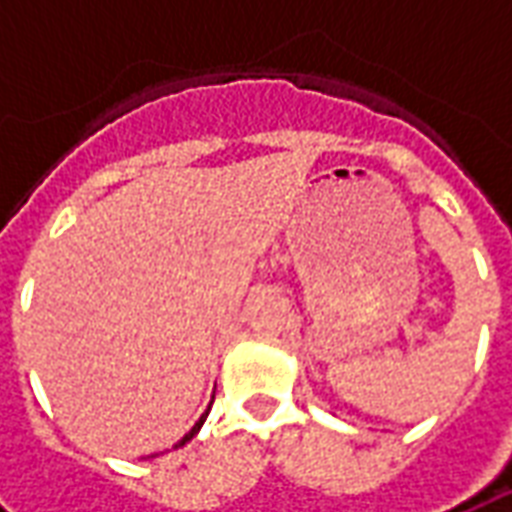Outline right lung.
Segmentation results:
<instances>
[{
	"instance_id": "add662e5",
	"label": "right lung",
	"mask_w": 512,
	"mask_h": 512,
	"mask_svg": "<svg viewBox=\"0 0 512 512\" xmlns=\"http://www.w3.org/2000/svg\"><path fill=\"white\" fill-rule=\"evenodd\" d=\"M205 417H208V411H205V414H202V417H200V422H197V425H194V428H191L189 433H186V436H183V441H180V444H186V441L194 439V436H197V430L202 428V422H205Z\"/></svg>"
}]
</instances>
